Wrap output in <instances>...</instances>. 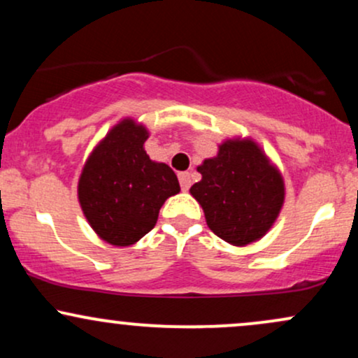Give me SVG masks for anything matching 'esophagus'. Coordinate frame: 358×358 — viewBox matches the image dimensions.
<instances>
[{
	"label": "esophagus",
	"instance_id": "1",
	"mask_svg": "<svg viewBox=\"0 0 358 358\" xmlns=\"http://www.w3.org/2000/svg\"><path fill=\"white\" fill-rule=\"evenodd\" d=\"M178 180H180V185H182V190H188L192 185V175L188 173V171H182V173H178Z\"/></svg>",
	"mask_w": 358,
	"mask_h": 358
}]
</instances>
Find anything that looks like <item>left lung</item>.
I'll list each match as a JSON object with an SVG mask.
<instances>
[{
  "instance_id": "left-lung-1",
  "label": "left lung",
  "mask_w": 358,
  "mask_h": 358,
  "mask_svg": "<svg viewBox=\"0 0 358 358\" xmlns=\"http://www.w3.org/2000/svg\"><path fill=\"white\" fill-rule=\"evenodd\" d=\"M202 180L190 195L203 208L208 229L236 248L261 241L285 203L279 168L252 138H229L196 166Z\"/></svg>"
}]
</instances>
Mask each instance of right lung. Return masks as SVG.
Here are the masks:
<instances>
[{
	"label": "right lung",
	"mask_w": 358,
	"mask_h": 358,
	"mask_svg": "<svg viewBox=\"0 0 358 358\" xmlns=\"http://www.w3.org/2000/svg\"><path fill=\"white\" fill-rule=\"evenodd\" d=\"M150 131L124 117L108 131L85 159L77 196L92 231L114 248L146 236L166 199L180 192L175 171L145 151Z\"/></svg>",
	"instance_id": "obj_1"
}]
</instances>
